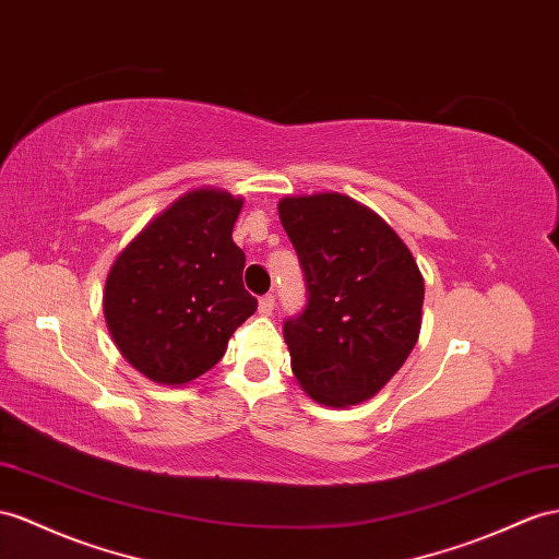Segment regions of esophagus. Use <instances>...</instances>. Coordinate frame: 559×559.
Returning a JSON list of instances; mask_svg holds the SVG:
<instances>
[{
	"mask_svg": "<svg viewBox=\"0 0 559 559\" xmlns=\"http://www.w3.org/2000/svg\"><path fill=\"white\" fill-rule=\"evenodd\" d=\"M274 307H276V297L274 295H264L260 299V313H262V317H271V313H274Z\"/></svg>",
	"mask_w": 559,
	"mask_h": 559,
	"instance_id": "esophagus-1",
	"label": "esophagus"
}]
</instances>
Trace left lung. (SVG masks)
I'll list each match as a JSON object with an SVG mask.
<instances>
[{
  "label": "left lung",
  "mask_w": 559,
  "mask_h": 559,
  "mask_svg": "<svg viewBox=\"0 0 559 559\" xmlns=\"http://www.w3.org/2000/svg\"><path fill=\"white\" fill-rule=\"evenodd\" d=\"M278 214L307 283V307L283 323L293 373L313 402L361 404L416 347L420 269L394 228L349 195H288Z\"/></svg>",
  "instance_id": "1"
}]
</instances>
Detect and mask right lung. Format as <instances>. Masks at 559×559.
Returning a JSON list of instances; mask_svg holds the SVG:
<instances>
[{"label":"right lung","instance_id":"add662e5","mask_svg":"<svg viewBox=\"0 0 559 559\" xmlns=\"http://www.w3.org/2000/svg\"><path fill=\"white\" fill-rule=\"evenodd\" d=\"M242 198L195 189L177 198L112 262L104 313L120 354L157 384H186L217 364L257 299L242 288L231 234Z\"/></svg>","mask_w":559,"mask_h":559}]
</instances>
